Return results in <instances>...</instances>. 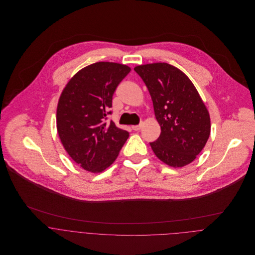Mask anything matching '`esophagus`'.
Returning <instances> with one entry per match:
<instances>
[{
	"label": "esophagus",
	"mask_w": 255,
	"mask_h": 255,
	"mask_svg": "<svg viewBox=\"0 0 255 255\" xmlns=\"http://www.w3.org/2000/svg\"><path fill=\"white\" fill-rule=\"evenodd\" d=\"M141 127H142V123H141V124H139V125H137V126H132V127H131V128H132L133 130H135V131H136V130H139V129L141 128Z\"/></svg>",
	"instance_id": "esophagus-1"
}]
</instances>
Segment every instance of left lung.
<instances>
[{"mask_svg":"<svg viewBox=\"0 0 255 255\" xmlns=\"http://www.w3.org/2000/svg\"><path fill=\"white\" fill-rule=\"evenodd\" d=\"M134 71L150 93L155 117L161 127L155 155L171 167H183L201 152L210 135V116L190 79L174 66L155 63Z\"/></svg>","mask_w":255,"mask_h":255,"instance_id":"1","label":"left lung"}]
</instances>
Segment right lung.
<instances>
[{
    "label": "right lung",
    "mask_w": 255,
    "mask_h": 255,
    "mask_svg": "<svg viewBox=\"0 0 255 255\" xmlns=\"http://www.w3.org/2000/svg\"><path fill=\"white\" fill-rule=\"evenodd\" d=\"M130 68L99 62L75 73L64 88L57 108V129L68 154L81 168L100 173L117 159L128 132L107 123L112 99Z\"/></svg>",
    "instance_id": "1"
}]
</instances>
